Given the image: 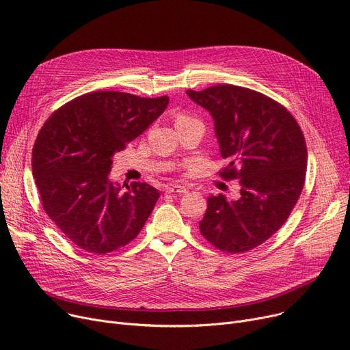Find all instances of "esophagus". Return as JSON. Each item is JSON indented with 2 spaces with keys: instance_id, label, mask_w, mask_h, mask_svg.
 <instances>
[{
  "instance_id": "esophagus-1",
  "label": "esophagus",
  "mask_w": 350,
  "mask_h": 350,
  "mask_svg": "<svg viewBox=\"0 0 350 350\" xmlns=\"http://www.w3.org/2000/svg\"><path fill=\"white\" fill-rule=\"evenodd\" d=\"M189 191V189H186L185 186H180V185H174V186H170V187H167L165 189V193H177V194H185V193H187Z\"/></svg>"
}]
</instances>
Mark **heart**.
Returning a JSON list of instances; mask_svg holds the SVG:
<instances>
[{
	"mask_svg": "<svg viewBox=\"0 0 350 350\" xmlns=\"http://www.w3.org/2000/svg\"><path fill=\"white\" fill-rule=\"evenodd\" d=\"M185 120H193L190 116H186V115H178L177 116V122H185Z\"/></svg>",
	"mask_w": 350,
	"mask_h": 350,
	"instance_id": "heart-1",
	"label": "heart"
}]
</instances>
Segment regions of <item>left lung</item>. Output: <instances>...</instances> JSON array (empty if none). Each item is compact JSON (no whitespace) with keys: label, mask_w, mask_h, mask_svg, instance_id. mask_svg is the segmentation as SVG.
I'll return each instance as SVG.
<instances>
[{"label":"left lung","mask_w":350,"mask_h":350,"mask_svg":"<svg viewBox=\"0 0 350 350\" xmlns=\"http://www.w3.org/2000/svg\"><path fill=\"white\" fill-rule=\"evenodd\" d=\"M186 94L213 116L219 154L228 161L219 174L241 186L238 200L207 198L200 232L224 252L250 251L282 227L302 193L304 133L282 105L248 88L224 83Z\"/></svg>","instance_id":"left-lung-1"}]
</instances>
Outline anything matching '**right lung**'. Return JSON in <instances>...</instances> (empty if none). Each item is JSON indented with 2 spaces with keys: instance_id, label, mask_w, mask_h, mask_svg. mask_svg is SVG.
I'll return each instance as SVG.
<instances>
[{
  "instance_id": "obj_1",
  "label": "right lung",
  "mask_w": 350,
  "mask_h": 350,
  "mask_svg": "<svg viewBox=\"0 0 350 350\" xmlns=\"http://www.w3.org/2000/svg\"><path fill=\"white\" fill-rule=\"evenodd\" d=\"M167 105L169 96L98 90L68 102L44 123L32 149L35 185L45 213L83 251L102 255L124 247L152 214L157 189L136 181L120 186L109 173L113 154Z\"/></svg>"
}]
</instances>
